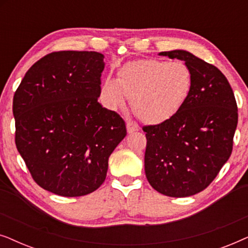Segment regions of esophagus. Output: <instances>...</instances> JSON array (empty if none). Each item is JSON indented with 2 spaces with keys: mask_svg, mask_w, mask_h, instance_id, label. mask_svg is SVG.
<instances>
[{
  "mask_svg": "<svg viewBox=\"0 0 248 248\" xmlns=\"http://www.w3.org/2000/svg\"><path fill=\"white\" fill-rule=\"evenodd\" d=\"M126 128H127L128 133H133V132L139 130V126H138L137 123H134V122L127 121L126 122Z\"/></svg>",
  "mask_w": 248,
  "mask_h": 248,
  "instance_id": "34e87169",
  "label": "esophagus"
}]
</instances>
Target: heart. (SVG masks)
Instances as JSON below:
<instances>
[{
  "instance_id": "b5f03b06",
  "label": "heart",
  "mask_w": 248,
  "mask_h": 248,
  "mask_svg": "<svg viewBox=\"0 0 248 248\" xmlns=\"http://www.w3.org/2000/svg\"><path fill=\"white\" fill-rule=\"evenodd\" d=\"M193 86L192 71L182 61L138 60L122 67L116 79H108L101 97L110 109L123 108L126 97L138 117L158 124L177 114L188 99Z\"/></svg>"
}]
</instances>
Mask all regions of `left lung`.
I'll return each instance as SVG.
<instances>
[{"instance_id":"8db88e82","label":"left lung","mask_w":248,"mask_h":248,"mask_svg":"<svg viewBox=\"0 0 248 248\" xmlns=\"http://www.w3.org/2000/svg\"><path fill=\"white\" fill-rule=\"evenodd\" d=\"M159 55L184 61L193 86L177 114L143 127L145 176L161 194L186 198L208 187L232 155L237 104L228 80L215 65L183 49Z\"/></svg>"}]
</instances>
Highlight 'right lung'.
I'll return each instance as SVG.
<instances>
[{"label":"right lung","mask_w":248,"mask_h":248,"mask_svg":"<svg viewBox=\"0 0 248 248\" xmlns=\"http://www.w3.org/2000/svg\"><path fill=\"white\" fill-rule=\"evenodd\" d=\"M104 67L97 52L50 53L27 71L13 97L16 149L33 181L54 194L96 191L126 135L123 118L98 103Z\"/></svg>","instance_id":"add662e5"}]
</instances>
